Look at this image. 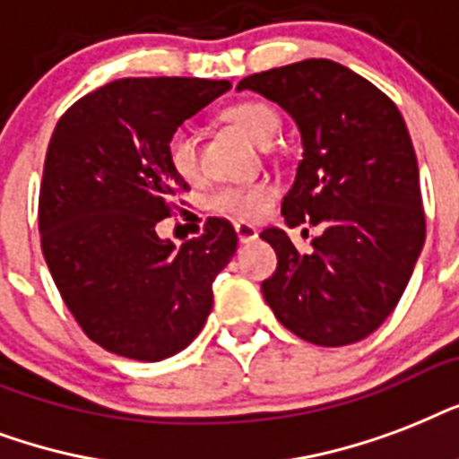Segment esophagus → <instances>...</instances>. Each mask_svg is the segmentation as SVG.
Instances as JSON below:
<instances>
[{
  "label": "esophagus",
  "mask_w": 459,
  "mask_h": 459,
  "mask_svg": "<svg viewBox=\"0 0 459 459\" xmlns=\"http://www.w3.org/2000/svg\"><path fill=\"white\" fill-rule=\"evenodd\" d=\"M234 230H237V239H239V244H251V241L258 239V230H255L254 225H248V222H237Z\"/></svg>",
  "instance_id": "1"
}]
</instances>
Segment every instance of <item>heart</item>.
I'll list each match as a JSON object with an SVG mask.
<instances>
[{
	"instance_id": "1",
	"label": "heart",
	"mask_w": 459,
	"mask_h": 459,
	"mask_svg": "<svg viewBox=\"0 0 459 459\" xmlns=\"http://www.w3.org/2000/svg\"><path fill=\"white\" fill-rule=\"evenodd\" d=\"M225 119L232 122L239 131H244L254 143L270 145L280 131L278 109L270 108L268 102L247 100L237 102L225 109ZM167 162L184 181L201 179V152H198V136L191 126H179L167 138ZM270 189L265 184L254 186H225L211 196V205L215 211L234 215V218H254L268 204Z\"/></svg>"
}]
</instances>
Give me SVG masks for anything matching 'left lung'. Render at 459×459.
Here are the masks:
<instances>
[{"label":"left lung","mask_w":459,"mask_h":459,"mask_svg":"<svg viewBox=\"0 0 459 459\" xmlns=\"http://www.w3.org/2000/svg\"><path fill=\"white\" fill-rule=\"evenodd\" d=\"M237 91L278 102L294 119L304 152L282 215L290 227L323 230L311 254H299L278 227L261 234L278 254L263 297L307 342H359L393 314L424 248L407 124L388 95L330 59L261 71Z\"/></svg>","instance_id":"left-lung-1"}]
</instances>
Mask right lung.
I'll list each match as a JSON object with an SVG mask.
<instances>
[{"label":"right lung","mask_w":459,"mask_h":459,"mask_svg":"<svg viewBox=\"0 0 459 459\" xmlns=\"http://www.w3.org/2000/svg\"><path fill=\"white\" fill-rule=\"evenodd\" d=\"M230 81L119 78L71 105L49 138L40 186L48 268L78 325L102 350L160 361L194 342L212 280L237 234L211 218L179 248L155 227L189 189L167 162V138L230 91Z\"/></svg>","instance_id":"obj_1"}]
</instances>
